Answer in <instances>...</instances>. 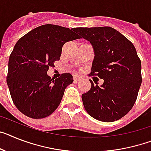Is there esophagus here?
Wrapping results in <instances>:
<instances>
[{"mask_svg":"<svg viewBox=\"0 0 151 151\" xmlns=\"http://www.w3.org/2000/svg\"><path fill=\"white\" fill-rule=\"evenodd\" d=\"M73 79H74V81H81L82 80V78H81V77H79V76H74V78H73Z\"/></svg>","mask_w":151,"mask_h":151,"instance_id":"1","label":"esophagus"}]
</instances>
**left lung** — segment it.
I'll list each match as a JSON object with an SVG mask.
<instances>
[{"instance_id": "8db88e82", "label": "left lung", "mask_w": 151, "mask_h": 151, "mask_svg": "<svg viewBox=\"0 0 151 151\" xmlns=\"http://www.w3.org/2000/svg\"><path fill=\"white\" fill-rule=\"evenodd\" d=\"M93 47L91 75L104 80L82 94L84 108L96 120L113 122L131 110L142 82L141 62L134 44L111 27L75 29Z\"/></svg>"}]
</instances>
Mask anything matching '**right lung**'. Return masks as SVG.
<instances>
[{"label":"right lung","mask_w":151,"mask_h":151,"mask_svg":"<svg viewBox=\"0 0 151 151\" xmlns=\"http://www.w3.org/2000/svg\"><path fill=\"white\" fill-rule=\"evenodd\" d=\"M76 28L44 24L33 29L16 43L8 61L7 83L14 104L26 116L44 118L60 104L73 76L62 73L54 80L49 67L60 60L66 42L79 39Z\"/></svg>","instance_id":"right-lung-1"}]
</instances>
